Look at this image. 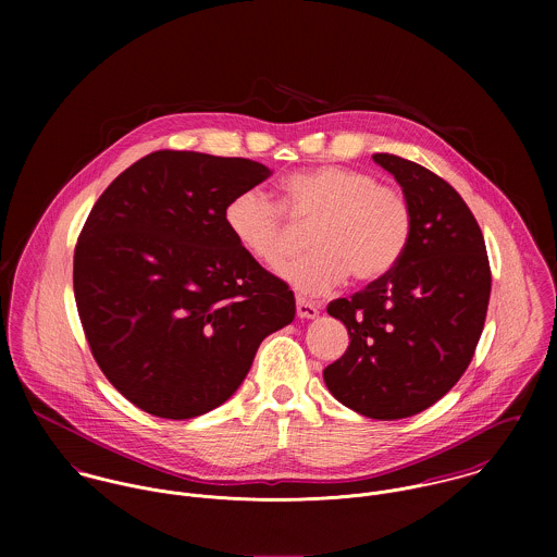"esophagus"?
<instances>
[{
	"mask_svg": "<svg viewBox=\"0 0 557 557\" xmlns=\"http://www.w3.org/2000/svg\"><path fill=\"white\" fill-rule=\"evenodd\" d=\"M296 313H298V318L305 319H313L319 315V307L318 305H313V302H309L307 298H296Z\"/></svg>",
	"mask_w": 557,
	"mask_h": 557,
	"instance_id": "1",
	"label": "esophagus"
}]
</instances>
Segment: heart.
I'll list each match as a JSON object with an SVG mask.
<instances>
[{"label":"heart","mask_w":557,"mask_h":557,"mask_svg":"<svg viewBox=\"0 0 557 557\" xmlns=\"http://www.w3.org/2000/svg\"><path fill=\"white\" fill-rule=\"evenodd\" d=\"M282 210L265 193L250 188L236 195L225 221L244 252L268 270H278L292 252L285 212L313 227V252L285 268L283 276L307 296H321L351 274L371 283L388 274L403 257L413 227L407 197L364 171L323 164L283 182Z\"/></svg>","instance_id":"1"}]
</instances>
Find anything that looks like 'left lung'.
Here are the masks:
<instances>
[{"mask_svg":"<svg viewBox=\"0 0 557 557\" xmlns=\"http://www.w3.org/2000/svg\"><path fill=\"white\" fill-rule=\"evenodd\" d=\"M411 206V238L397 265L351 298L327 305L349 332L323 369L327 391L375 420L413 416L444 397L470 367L484 327L491 268L476 219L426 166L373 154Z\"/></svg>","mask_w":557,"mask_h":557,"instance_id":"8db88e82","label":"left lung"}]
</instances>
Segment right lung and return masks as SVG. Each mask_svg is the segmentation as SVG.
<instances>
[{
	"mask_svg": "<svg viewBox=\"0 0 557 557\" xmlns=\"http://www.w3.org/2000/svg\"><path fill=\"white\" fill-rule=\"evenodd\" d=\"M270 175L255 160L159 150L94 203L75 246L77 311L100 371L139 409L186 420L223 405L261 341L294 321L289 285L225 221Z\"/></svg>",
	"mask_w": 557,
	"mask_h": 557,
	"instance_id": "add662e5",
	"label": "right lung"
}]
</instances>
